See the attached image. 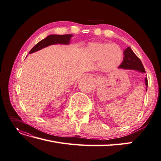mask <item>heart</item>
Listing matches in <instances>:
<instances>
[{
    "label": "heart",
    "mask_w": 161,
    "mask_h": 161,
    "mask_svg": "<svg viewBox=\"0 0 161 161\" xmlns=\"http://www.w3.org/2000/svg\"><path fill=\"white\" fill-rule=\"evenodd\" d=\"M88 52L92 59L101 61L103 69L112 71L122 63L123 53L122 49L116 44L108 43H92L88 45Z\"/></svg>",
    "instance_id": "obj_1"
}]
</instances>
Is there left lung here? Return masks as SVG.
Returning <instances> with one entry per match:
<instances>
[{
	"label": "left lung",
	"mask_w": 161,
	"mask_h": 161,
	"mask_svg": "<svg viewBox=\"0 0 161 161\" xmlns=\"http://www.w3.org/2000/svg\"><path fill=\"white\" fill-rule=\"evenodd\" d=\"M124 56L123 62L121 65L119 67V69H126V70H135L136 71H138L141 73H146L145 69L143 67V65L142 63L141 60L135 55V53L132 50L130 47H128L124 51ZM145 84H146V90L147 91V79L145 77Z\"/></svg>",
	"instance_id": "left-lung-1"
}]
</instances>
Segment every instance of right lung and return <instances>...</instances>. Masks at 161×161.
Masks as SVG:
<instances>
[{"label": "right lung", "mask_w": 161, "mask_h": 161, "mask_svg": "<svg viewBox=\"0 0 161 161\" xmlns=\"http://www.w3.org/2000/svg\"><path fill=\"white\" fill-rule=\"evenodd\" d=\"M73 36V35H49L47 37L41 40L37 44L35 45L31 49L29 53L37 52L40 50V49L49 46L51 45H55L58 43L62 45H69L70 42H71V39Z\"/></svg>", "instance_id": "obj_1"}]
</instances>
